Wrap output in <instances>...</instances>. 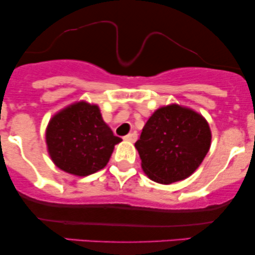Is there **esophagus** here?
<instances>
[{
    "mask_svg": "<svg viewBox=\"0 0 255 255\" xmlns=\"http://www.w3.org/2000/svg\"><path fill=\"white\" fill-rule=\"evenodd\" d=\"M124 139L126 140V141H129V142H134L135 140L137 139V134L136 131H131V133L128 134V135H126Z\"/></svg>",
    "mask_w": 255,
    "mask_h": 255,
    "instance_id": "obj_1",
    "label": "esophagus"
}]
</instances>
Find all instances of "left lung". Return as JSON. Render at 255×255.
Segmentation results:
<instances>
[{
	"label": "left lung",
	"instance_id": "left-lung-1",
	"mask_svg": "<svg viewBox=\"0 0 255 255\" xmlns=\"http://www.w3.org/2000/svg\"><path fill=\"white\" fill-rule=\"evenodd\" d=\"M211 146V130L200 114L171 104L148 119L135 147L142 170L152 181L169 184L198 169Z\"/></svg>",
	"mask_w": 255,
	"mask_h": 255
}]
</instances>
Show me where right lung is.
<instances>
[{"mask_svg": "<svg viewBox=\"0 0 255 255\" xmlns=\"http://www.w3.org/2000/svg\"><path fill=\"white\" fill-rule=\"evenodd\" d=\"M45 139L55 165L77 176L103 169L115 145L122 141L103 121L97 105L86 102L57 113L49 122Z\"/></svg>", "mask_w": 255, "mask_h": 255, "instance_id": "add662e5", "label": "right lung"}]
</instances>
